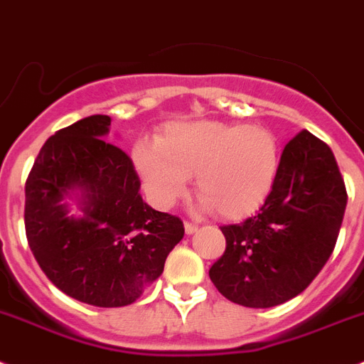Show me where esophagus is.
Masks as SVG:
<instances>
[{
  "label": "esophagus",
  "instance_id": "34e87169",
  "mask_svg": "<svg viewBox=\"0 0 364 364\" xmlns=\"http://www.w3.org/2000/svg\"><path fill=\"white\" fill-rule=\"evenodd\" d=\"M185 232L186 234H194V232H198V225H194V223H185Z\"/></svg>",
  "mask_w": 364,
  "mask_h": 364
}]
</instances>
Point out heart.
Masks as SVG:
<instances>
[{"mask_svg":"<svg viewBox=\"0 0 364 364\" xmlns=\"http://www.w3.org/2000/svg\"><path fill=\"white\" fill-rule=\"evenodd\" d=\"M132 158L146 196L159 208L174 205L194 176L203 205L237 219L257 210L268 198L281 152L267 129L205 119L168 127L158 143L139 141Z\"/></svg>","mask_w":364,"mask_h":364,"instance_id":"b5f03b06","label":"heart"}]
</instances>
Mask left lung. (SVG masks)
<instances>
[{
    "label": "left lung",
    "mask_w": 364,
    "mask_h": 364,
    "mask_svg": "<svg viewBox=\"0 0 364 364\" xmlns=\"http://www.w3.org/2000/svg\"><path fill=\"white\" fill-rule=\"evenodd\" d=\"M346 188L333 152L309 130L287 143L259 212L221 227L225 254L208 270L232 303L270 309L314 281L336 247Z\"/></svg>",
    "instance_id": "1"
}]
</instances>
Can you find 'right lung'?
<instances>
[{"mask_svg": "<svg viewBox=\"0 0 364 364\" xmlns=\"http://www.w3.org/2000/svg\"><path fill=\"white\" fill-rule=\"evenodd\" d=\"M109 116H88L45 141L25 183V230L45 276L101 309L127 306L163 274L183 221L139 194L132 159L112 143ZM68 197L84 214H68Z\"/></svg>", "mask_w": 364, "mask_h": 364, "instance_id": "right-lung-1", "label": "right lung"}]
</instances>
